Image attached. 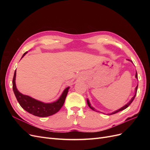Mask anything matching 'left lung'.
Returning a JSON list of instances; mask_svg holds the SVG:
<instances>
[{
	"label": "left lung",
	"instance_id": "8db88e82",
	"mask_svg": "<svg viewBox=\"0 0 150 150\" xmlns=\"http://www.w3.org/2000/svg\"><path fill=\"white\" fill-rule=\"evenodd\" d=\"M129 61H130V60H129ZM135 78H137L138 79V76H137V72H136V75H135ZM138 84L137 85V87H136V88H135V94H134V96L131 98V100L127 103L126 104H125V105L124 106H122V108H121L120 109H119V110H116V111H114V112H111V113H110V114H109L110 115H114V114H116V113H117V112H120V111H122V110H125L126 108H128L130 104H131V103L133 102V101L134 100V98H135V96H136V94H137V89H138ZM87 103H88V106L91 109V110H93V111H97L96 110H95V109L93 108V107H92L91 106V104H90V103H89V99H87ZM99 112V111H98Z\"/></svg>",
	"mask_w": 150,
	"mask_h": 150
}]
</instances>
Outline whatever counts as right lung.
Returning a JSON list of instances; mask_svg holds the SVG:
<instances>
[{
  "label": "right lung",
  "instance_id": "1",
  "mask_svg": "<svg viewBox=\"0 0 150 150\" xmlns=\"http://www.w3.org/2000/svg\"><path fill=\"white\" fill-rule=\"evenodd\" d=\"M25 52L22 58L23 57L27 54ZM16 70L15 71L14 75L12 80V88L13 93L17 101L19 102L21 106L24 110L28 111L30 114L39 117H47L54 115L55 113L60 110V109L64 103L66 96L69 91V87L66 88L61 96L57 101L51 103H45L35 99L27 95H24L21 93L17 90L16 85Z\"/></svg>",
  "mask_w": 150,
  "mask_h": 150
}]
</instances>
